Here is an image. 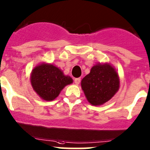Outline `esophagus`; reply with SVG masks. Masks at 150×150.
<instances>
[{"label":"esophagus","instance_id":"obj_1","mask_svg":"<svg viewBox=\"0 0 150 150\" xmlns=\"http://www.w3.org/2000/svg\"><path fill=\"white\" fill-rule=\"evenodd\" d=\"M81 79L80 78H76V79H74V82H75V84L76 85H79V82H80Z\"/></svg>","mask_w":150,"mask_h":150}]
</instances>
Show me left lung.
Returning a JSON list of instances; mask_svg holds the SVG:
<instances>
[{"mask_svg":"<svg viewBox=\"0 0 150 150\" xmlns=\"http://www.w3.org/2000/svg\"><path fill=\"white\" fill-rule=\"evenodd\" d=\"M88 101L100 105L112 98L120 87V79L115 68L108 63L97 64L81 81Z\"/></svg>","mask_w":150,"mask_h":150,"instance_id":"left-lung-1","label":"left lung"}]
</instances>
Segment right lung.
<instances>
[{
	"instance_id": "1",
	"label": "right lung",
	"mask_w": 150,
	"mask_h": 150,
	"mask_svg": "<svg viewBox=\"0 0 150 150\" xmlns=\"http://www.w3.org/2000/svg\"><path fill=\"white\" fill-rule=\"evenodd\" d=\"M31 85L39 97L46 101L55 100L64 86L71 84L72 78L51 64L42 63L33 68L30 75Z\"/></svg>"
}]
</instances>
